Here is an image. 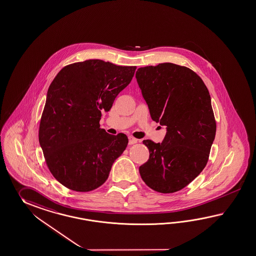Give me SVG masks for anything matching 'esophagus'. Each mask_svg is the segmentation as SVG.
<instances>
[{"instance_id": "esophagus-1", "label": "esophagus", "mask_w": 256, "mask_h": 256, "mask_svg": "<svg viewBox=\"0 0 256 256\" xmlns=\"http://www.w3.org/2000/svg\"><path fill=\"white\" fill-rule=\"evenodd\" d=\"M138 140L133 137H128V144L132 145V144H137Z\"/></svg>"}]
</instances>
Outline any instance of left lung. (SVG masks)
<instances>
[{"instance_id":"1","label":"left lung","mask_w":256,"mask_h":256,"mask_svg":"<svg viewBox=\"0 0 256 256\" xmlns=\"http://www.w3.org/2000/svg\"><path fill=\"white\" fill-rule=\"evenodd\" d=\"M136 78L150 118L166 126L162 144L144 140L150 157L140 174L154 190L173 194L198 176L208 162L216 131L211 97L199 76L172 62L140 68Z\"/></svg>"}]
</instances>
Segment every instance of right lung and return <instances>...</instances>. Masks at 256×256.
Wrapping results in <instances>:
<instances>
[{
	"instance_id": "1",
	"label": "right lung",
	"mask_w": 256,
	"mask_h": 256,
	"mask_svg": "<svg viewBox=\"0 0 256 256\" xmlns=\"http://www.w3.org/2000/svg\"><path fill=\"white\" fill-rule=\"evenodd\" d=\"M136 68L87 60L64 66L50 83L38 140L50 173L64 187L82 192L100 187L126 150L128 137L108 134L100 119Z\"/></svg>"
}]
</instances>
